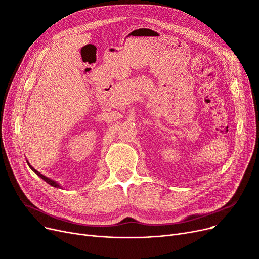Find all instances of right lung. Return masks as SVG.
<instances>
[{"mask_svg": "<svg viewBox=\"0 0 259 259\" xmlns=\"http://www.w3.org/2000/svg\"><path fill=\"white\" fill-rule=\"evenodd\" d=\"M27 164H28V166H29V168L36 174V175H38L39 176V178L40 179H42V180H44L46 183H48L49 185H51V186H53V187H56V188H60L61 186L57 183V182H54L53 180H50V179H48V178H46V176L45 175H43V174H40L38 171H36L30 164H29V162H28V160H27Z\"/></svg>", "mask_w": 259, "mask_h": 259, "instance_id": "right-lung-1", "label": "right lung"}]
</instances>
